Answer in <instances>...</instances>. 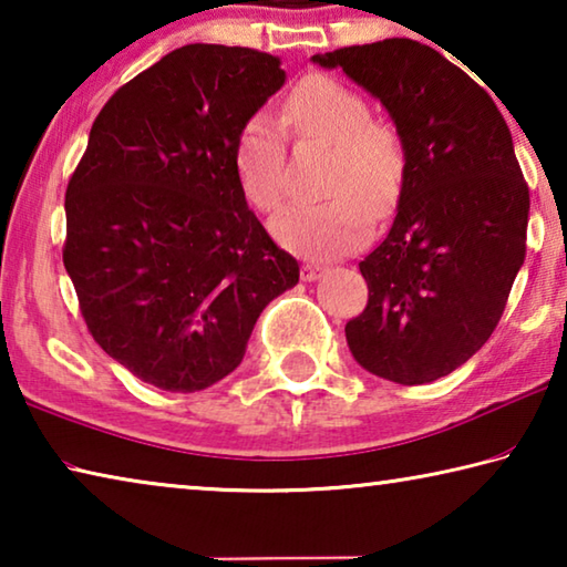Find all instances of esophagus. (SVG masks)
Segmentation results:
<instances>
[{"mask_svg": "<svg viewBox=\"0 0 567 567\" xmlns=\"http://www.w3.org/2000/svg\"><path fill=\"white\" fill-rule=\"evenodd\" d=\"M322 272H324V270H322L320 265H310V262L302 265V270H300V275H302V280H305V282H312V280H318V277H320Z\"/></svg>", "mask_w": 567, "mask_h": 567, "instance_id": "1", "label": "esophagus"}]
</instances>
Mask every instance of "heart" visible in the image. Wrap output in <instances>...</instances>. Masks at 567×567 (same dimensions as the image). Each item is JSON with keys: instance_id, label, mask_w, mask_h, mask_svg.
<instances>
[{"instance_id": "1", "label": "heart", "mask_w": 567, "mask_h": 567, "mask_svg": "<svg viewBox=\"0 0 567 567\" xmlns=\"http://www.w3.org/2000/svg\"><path fill=\"white\" fill-rule=\"evenodd\" d=\"M282 122L297 140L332 147L318 205H290L272 219V233L297 255L332 260L358 249L370 233V217H385L398 205L408 175V145L392 122L372 117L368 100L328 74L295 84ZM233 169L249 205L272 213L285 192V137L280 122L255 112L239 124Z\"/></svg>"}]
</instances>
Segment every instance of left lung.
<instances>
[{"mask_svg": "<svg viewBox=\"0 0 567 567\" xmlns=\"http://www.w3.org/2000/svg\"><path fill=\"white\" fill-rule=\"evenodd\" d=\"M312 62L342 66L405 137L398 215L360 262L368 305L344 338L372 375L425 385L487 342L525 260L530 195L511 130L491 94L427 44L395 37Z\"/></svg>", "mask_w": 567, "mask_h": 567, "instance_id": "left-lung-1", "label": "left lung"}]
</instances>
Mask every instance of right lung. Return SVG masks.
<instances>
[{
  "label": "right lung",
  "instance_id": "add662e5",
  "mask_svg": "<svg viewBox=\"0 0 567 567\" xmlns=\"http://www.w3.org/2000/svg\"><path fill=\"white\" fill-rule=\"evenodd\" d=\"M282 84L272 54L187 44L122 84L92 124L64 195L62 260L94 342L147 385H215L300 280L233 169L239 124Z\"/></svg>",
  "mask_w": 567,
  "mask_h": 567
}]
</instances>
